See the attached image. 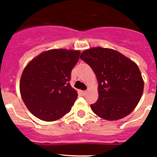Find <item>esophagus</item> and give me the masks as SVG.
Listing matches in <instances>:
<instances>
[{"label":"esophagus","instance_id":"obj_1","mask_svg":"<svg viewBox=\"0 0 157 157\" xmlns=\"http://www.w3.org/2000/svg\"><path fill=\"white\" fill-rule=\"evenodd\" d=\"M82 94L83 95H86V94H87V90H83V91H82Z\"/></svg>","mask_w":157,"mask_h":157}]
</instances>
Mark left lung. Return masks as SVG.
I'll return each mask as SVG.
<instances>
[{
  "instance_id": "left-lung-1",
  "label": "left lung",
  "mask_w": 157,
  "mask_h": 157,
  "mask_svg": "<svg viewBox=\"0 0 157 157\" xmlns=\"http://www.w3.org/2000/svg\"><path fill=\"white\" fill-rule=\"evenodd\" d=\"M90 66L98 81V101L90 105L95 114L117 120L132 112L141 99L144 82L138 65L111 48L85 50L80 56Z\"/></svg>"
}]
</instances>
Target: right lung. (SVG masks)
I'll return each mask as SVG.
<instances>
[{
    "label": "right lung",
    "mask_w": 157,
    "mask_h": 157,
    "mask_svg": "<svg viewBox=\"0 0 157 157\" xmlns=\"http://www.w3.org/2000/svg\"><path fill=\"white\" fill-rule=\"evenodd\" d=\"M79 56V51L52 49L27 65L19 88L23 102L34 116L54 121L70 112L78 94L69 82Z\"/></svg>",
    "instance_id": "right-lung-1"
}]
</instances>
